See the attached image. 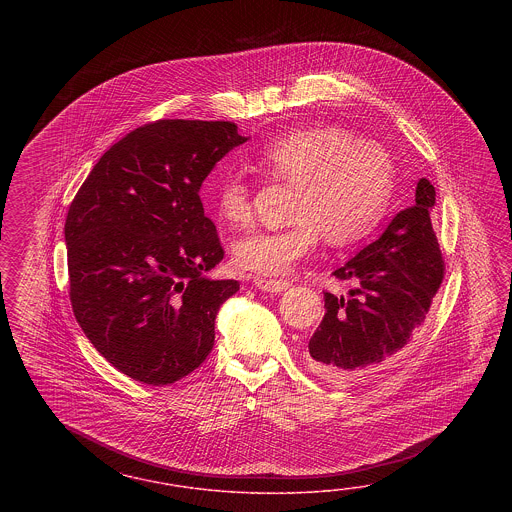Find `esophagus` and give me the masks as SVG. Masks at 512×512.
Listing matches in <instances>:
<instances>
[{
  "mask_svg": "<svg viewBox=\"0 0 512 512\" xmlns=\"http://www.w3.org/2000/svg\"><path fill=\"white\" fill-rule=\"evenodd\" d=\"M253 281H255V285H257L259 289L268 291V293H281V291H285V289L291 287V283H289L287 279L255 278Z\"/></svg>",
  "mask_w": 512,
  "mask_h": 512,
  "instance_id": "esophagus-1",
  "label": "esophagus"
}]
</instances>
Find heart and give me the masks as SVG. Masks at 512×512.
I'll return each instance as SVG.
<instances>
[{"label":"heart","instance_id":"b5f03b06","mask_svg":"<svg viewBox=\"0 0 512 512\" xmlns=\"http://www.w3.org/2000/svg\"><path fill=\"white\" fill-rule=\"evenodd\" d=\"M253 163L270 180L295 187L291 225L248 234L234 246V263L259 276L291 272L323 236L332 246L370 236L387 216L398 174L387 146L334 124L283 133L264 144ZM210 202L231 229H244L253 219L251 187L240 172L221 174Z\"/></svg>","mask_w":512,"mask_h":512}]
</instances>
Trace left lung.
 Wrapping results in <instances>:
<instances>
[{"instance_id":"obj_1","label":"left lung","mask_w":512,"mask_h":512,"mask_svg":"<svg viewBox=\"0 0 512 512\" xmlns=\"http://www.w3.org/2000/svg\"><path fill=\"white\" fill-rule=\"evenodd\" d=\"M434 206V186L420 178L415 202L334 272L353 289L345 298L325 291V317L306 351L317 375L332 383L368 377L413 340L445 278L430 217Z\"/></svg>"}]
</instances>
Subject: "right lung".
<instances>
[{"mask_svg":"<svg viewBox=\"0 0 512 512\" xmlns=\"http://www.w3.org/2000/svg\"><path fill=\"white\" fill-rule=\"evenodd\" d=\"M233 122L157 120L110 146L65 219L69 298L93 347L127 377L169 385L214 347L236 279H206L225 251L199 189L246 142Z\"/></svg>","mask_w":512,"mask_h":512,"instance_id":"add662e5","label":"right lung"}]
</instances>
